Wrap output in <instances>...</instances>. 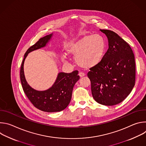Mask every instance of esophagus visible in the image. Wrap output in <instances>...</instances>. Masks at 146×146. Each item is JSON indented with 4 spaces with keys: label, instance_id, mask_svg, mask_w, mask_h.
<instances>
[{
    "label": "esophagus",
    "instance_id": "esophagus-1",
    "mask_svg": "<svg viewBox=\"0 0 146 146\" xmlns=\"http://www.w3.org/2000/svg\"><path fill=\"white\" fill-rule=\"evenodd\" d=\"M78 75L80 76V77H84L85 76V74L84 73H82V72H80V73H79Z\"/></svg>",
    "mask_w": 146,
    "mask_h": 146
}]
</instances>
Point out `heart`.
<instances>
[{
  "mask_svg": "<svg viewBox=\"0 0 146 146\" xmlns=\"http://www.w3.org/2000/svg\"><path fill=\"white\" fill-rule=\"evenodd\" d=\"M106 50L104 38L98 35H89L69 42L66 51L69 55L76 56L77 64L84 69H90L100 63ZM65 60V56H62Z\"/></svg>",
  "mask_w": 146,
  "mask_h": 146,
  "instance_id": "1",
  "label": "heart"
}]
</instances>
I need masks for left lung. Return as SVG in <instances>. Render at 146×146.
<instances>
[{"label":"left lung","mask_w":146,"mask_h":146,"mask_svg":"<svg viewBox=\"0 0 146 146\" xmlns=\"http://www.w3.org/2000/svg\"><path fill=\"white\" fill-rule=\"evenodd\" d=\"M108 39L109 48L100 63L90 69L87 75L94 99L105 106L122 102L135 83V60L129 45L113 31L100 29Z\"/></svg>","instance_id":"left-lung-1"}]
</instances>
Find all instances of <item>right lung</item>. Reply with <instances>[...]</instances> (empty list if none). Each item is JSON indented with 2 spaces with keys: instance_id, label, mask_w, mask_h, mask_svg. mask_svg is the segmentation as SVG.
<instances>
[{
  "instance_id": "right-lung-1",
  "label": "right lung",
  "mask_w": 146,
  "mask_h": 146,
  "mask_svg": "<svg viewBox=\"0 0 146 146\" xmlns=\"http://www.w3.org/2000/svg\"><path fill=\"white\" fill-rule=\"evenodd\" d=\"M53 35L52 33L40 38L36 44L28 48L24 55L20 70L21 82L27 96L37 109L48 113L60 111L67 108L71 100L74 86L80 78L77 70L70 73L59 72L53 85L46 90L37 91L28 84L24 70L25 60L31 52L45 47L52 39Z\"/></svg>"
}]
</instances>
